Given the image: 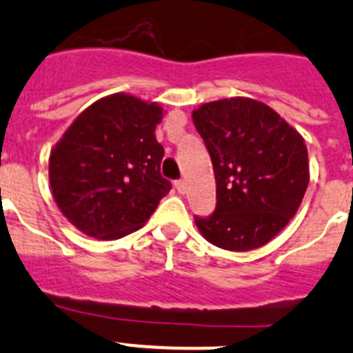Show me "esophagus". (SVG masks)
Listing matches in <instances>:
<instances>
[{
	"mask_svg": "<svg viewBox=\"0 0 353 353\" xmlns=\"http://www.w3.org/2000/svg\"><path fill=\"white\" fill-rule=\"evenodd\" d=\"M174 186H176V190L179 193H186V181L184 179H177L176 183H174Z\"/></svg>",
	"mask_w": 353,
	"mask_h": 353,
	"instance_id": "esophagus-1",
	"label": "esophagus"
}]
</instances>
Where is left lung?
I'll list each match as a JSON object with an SVG mask.
<instances>
[{
  "instance_id": "8db88e82",
  "label": "left lung",
  "mask_w": 353,
  "mask_h": 353,
  "mask_svg": "<svg viewBox=\"0 0 353 353\" xmlns=\"http://www.w3.org/2000/svg\"><path fill=\"white\" fill-rule=\"evenodd\" d=\"M192 117L216 177L214 212L195 216L200 234L230 252L263 246L294 218L306 193L304 139L252 98L209 101Z\"/></svg>"
}]
</instances>
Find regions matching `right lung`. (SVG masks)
<instances>
[{
	"label": "right lung",
	"instance_id": "1",
	"mask_svg": "<svg viewBox=\"0 0 353 353\" xmlns=\"http://www.w3.org/2000/svg\"><path fill=\"white\" fill-rule=\"evenodd\" d=\"M158 103L117 93L90 105L49 158L52 196L85 236L119 239L149 220L172 184L160 174L163 145L154 137Z\"/></svg>",
	"mask_w": 353,
	"mask_h": 353
}]
</instances>
